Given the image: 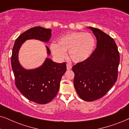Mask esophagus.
I'll return each mask as SVG.
<instances>
[{
    "mask_svg": "<svg viewBox=\"0 0 129 129\" xmlns=\"http://www.w3.org/2000/svg\"><path fill=\"white\" fill-rule=\"evenodd\" d=\"M67 69L68 70H70L72 68V66L71 65V64L70 63H67Z\"/></svg>",
    "mask_w": 129,
    "mask_h": 129,
    "instance_id": "1",
    "label": "esophagus"
}]
</instances>
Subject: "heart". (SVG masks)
<instances>
[{"instance_id": "b5f03b06", "label": "heart", "mask_w": 129, "mask_h": 129, "mask_svg": "<svg viewBox=\"0 0 129 129\" xmlns=\"http://www.w3.org/2000/svg\"><path fill=\"white\" fill-rule=\"evenodd\" d=\"M96 40L89 33L75 31L69 33L58 39V43H52L50 49L58 59L66 57L69 51L70 59L75 63L82 62L87 59L94 50Z\"/></svg>"}]
</instances>
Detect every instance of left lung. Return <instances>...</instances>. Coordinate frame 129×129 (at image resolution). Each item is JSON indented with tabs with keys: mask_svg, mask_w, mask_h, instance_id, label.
<instances>
[{
	"mask_svg": "<svg viewBox=\"0 0 129 129\" xmlns=\"http://www.w3.org/2000/svg\"><path fill=\"white\" fill-rule=\"evenodd\" d=\"M97 39L91 56L72 68L74 86L83 100L93 102L103 97L117 79L120 54L114 39L97 28L89 27Z\"/></svg>",
	"mask_w": 129,
	"mask_h": 129,
	"instance_id": "8db88e82",
	"label": "left lung"
}]
</instances>
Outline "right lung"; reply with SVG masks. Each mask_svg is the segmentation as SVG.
Masks as SVG:
<instances>
[{
  "mask_svg": "<svg viewBox=\"0 0 129 129\" xmlns=\"http://www.w3.org/2000/svg\"><path fill=\"white\" fill-rule=\"evenodd\" d=\"M51 29L36 26L30 29L16 39L11 57V64L15 84L20 92L28 100L45 105L50 102L57 94L61 77L66 71V63H56L47 58L40 68L26 70L19 64L18 52L21 45L28 39L47 42L51 38ZM47 53L50 50L46 46Z\"/></svg>",
  "mask_w": 129,
  "mask_h": 129,
  "instance_id": "1",
  "label": "right lung"
}]
</instances>
